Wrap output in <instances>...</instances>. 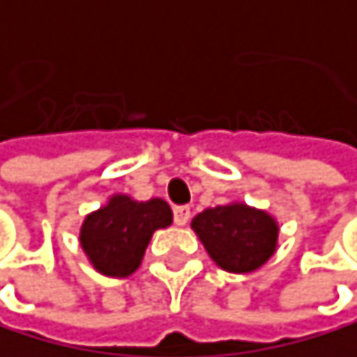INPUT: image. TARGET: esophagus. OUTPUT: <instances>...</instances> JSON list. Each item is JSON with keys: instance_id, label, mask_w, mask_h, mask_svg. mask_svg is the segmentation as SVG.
<instances>
[{"instance_id": "esophagus-1", "label": "esophagus", "mask_w": 357, "mask_h": 357, "mask_svg": "<svg viewBox=\"0 0 357 357\" xmlns=\"http://www.w3.org/2000/svg\"><path fill=\"white\" fill-rule=\"evenodd\" d=\"M190 207H185V205H181V207H174V222L178 225V227H183V225H188V220H190Z\"/></svg>"}]
</instances>
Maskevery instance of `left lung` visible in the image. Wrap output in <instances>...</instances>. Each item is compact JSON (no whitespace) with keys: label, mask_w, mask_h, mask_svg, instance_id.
Wrapping results in <instances>:
<instances>
[{"label":"left lung","mask_w":357,"mask_h":357,"mask_svg":"<svg viewBox=\"0 0 357 357\" xmlns=\"http://www.w3.org/2000/svg\"><path fill=\"white\" fill-rule=\"evenodd\" d=\"M211 259L229 273H250L268 261L277 246V222L246 205L205 209L192 220Z\"/></svg>","instance_id":"8db88e82"}]
</instances>
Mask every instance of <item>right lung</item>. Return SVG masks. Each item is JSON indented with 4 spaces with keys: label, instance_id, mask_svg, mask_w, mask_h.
Masks as SVG:
<instances>
[{
    "label": "right lung",
    "instance_id": "right-lung-1",
    "mask_svg": "<svg viewBox=\"0 0 357 357\" xmlns=\"http://www.w3.org/2000/svg\"><path fill=\"white\" fill-rule=\"evenodd\" d=\"M169 225L172 211L165 200L137 202L128 196H113L109 205L84 218L80 244L102 275L128 277L139 268L152 233Z\"/></svg>",
    "mask_w": 357,
    "mask_h": 357
}]
</instances>
